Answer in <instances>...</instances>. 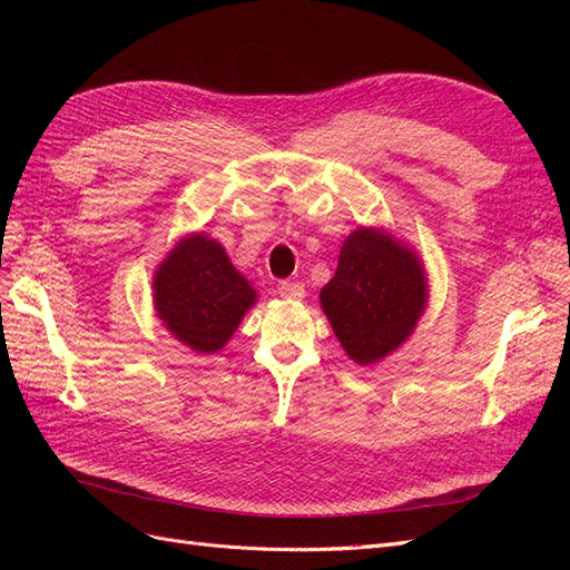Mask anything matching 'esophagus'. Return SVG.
<instances>
[{
	"instance_id": "34e87169",
	"label": "esophagus",
	"mask_w": 570,
	"mask_h": 570,
	"mask_svg": "<svg viewBox=\"0 0 570 570\" xmlns=\"http://www.w3.org/2000/svg\"><path fill=\"white\" fill-rule=\"evenodd\" d=\"M278 295L283 299H302L304 297V285L283 281V283H278Z\"/></svg>"
}]
</instances>
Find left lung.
Returning <instances> with one entry per match:
<instances>
[{
  "label": "left lung",
  "mask_w": 570,
  "mask_h": 570,
  "mask_svg": "<svg viewBox=\"0 0 570 570\" xmlns=\"http://www.w3.org/2000/svg\"><path fill=\"white\" fill-rule=\"evenodd\" d=\"M428 283L419 254L381 228H356L340 249L321 306L342 350L375 364L409 340L425 312Z\"/></svg>",
  "instance_id": "1"
}]
</instances>
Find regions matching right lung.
Listing matches in <instances>:
<instances>
[{
    "label": "right lung",
    "mask_w": 570,
    "mask_h": 570,
    "mask_svg": "<svg viewBox=\"0 0 570 570\" xmlns=\"http://www.w3.org/2000/svg\"><path fill=\"white\" fill-rule=\"evenodd\" d=\"M154 308L166 331L197 354L226 347L256 292L216 239L183 237L154 273Z\"/></svg>",
    "instance_id": "obj_1"
}]
</instances>
